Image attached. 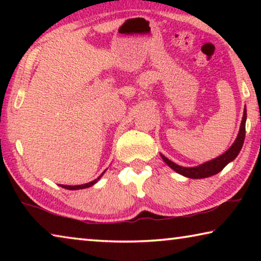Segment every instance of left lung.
<instances>
[{
    "label": "left lung",
    "instance_id": "left-lung-1",
    "mask_svg": "<svg viewBox=\"0 0 261 261\" xmlns=\"http://www.w3.org/2000/svg\"><path fill=\"white\" fill-rule=\"evenodd\" d=\"M245 121H246V109H244L240 132H238V136L235 140V143L232 144V146L229 148L226 153H223L222 155L214 159V160L205 162L204 165H200L193 168L180 167L161 154L162 160L165 161L167 165L171 168V169H174L176 173H178L183 176H187L189 178H205V177H210V176L218 174L219 171L222 170L223 168L226 167L229 162L232 161L233 159L238 155V153L241 152L243 144H244V139H245Z\"/></svg>",
    "mask_w": 261,
    "mask_h": 261
}]
</instances>
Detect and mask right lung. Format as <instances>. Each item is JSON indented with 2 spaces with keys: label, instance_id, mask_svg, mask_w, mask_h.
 Returning <instances> with one entry per match:
<instances>
[{
  "label": "right lung",
  "instance_id": "obj_1",
  "mask_svg": "<svg viewBox=\"0 0 261 261\" xmlns=\"http://www.w3.org/2000/svg\"><path fill=\"white\" fill-rule=\"evenodd\" d=\"M102 176V175H101ZM100 176V177H101ZM100 177H98L96 179H94V180H92V182H90V183H86V184H83V185H73V187H71V185H61L62 188H64V189H68V190H79V189H86V188H90V187H92V185L93 184H95L96 182H98V179L100 178Z\"/></svg>",
  "mask_w": 261,
  "mask_h": 261
}]
</instances>
